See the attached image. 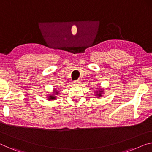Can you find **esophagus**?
<instances>
[{
  "label": "esophagus",
  "instance_id": "esophagus-1",
  "mask_svg": "<svg viewBox=\"0 0 152 152\" xmlns=\"http://www.w3.org/2000/svg\"><path fill=\"white\" fill-rule=\"evenodd\" d=\"M81 83L80 80H76L75 81H74V84H77V85H78V84H80Z\"/></svg>",
  "mask_w": 152,
  "mask_h": 152
}]
</instances>
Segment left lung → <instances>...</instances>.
I'll list each match as a JSON object with an SVG mask.
<instances>
[{"label": "left lung", "instance_id": "left-lung-1", "mask_svg": "<svg viewBox=\"0 0 152 152\" xmlns=\"http://www.w3.org/2000/svg\"><path fill=\"white\" fill-rule=\"evenodd\" d=\"M96 91H95L94 94L95 96L97 98H101V97L103 96V95L104 94V90L102 88H96Z\"/></svg>", "mask_w": 152, "mask_h": 152}]
</instances>
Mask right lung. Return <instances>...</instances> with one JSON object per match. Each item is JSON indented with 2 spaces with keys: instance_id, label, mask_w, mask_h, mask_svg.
Returning <instances> with one entry per match:
<instances>
[{
  "instance_id": "1",
  "label": "right lung",
  "mask_w": 152,
  "mask_h": 152,
  "mask_svg": "<svg viewBox=\"0 0 152 152\" xmlns=\"http://www.w3.org/2000/svg\"><path fill=\"white\" fill-rule=\"evenodd\" d=\"M58 94H59V91H58V90L54 88V90L53 91V92H52V94H48L46 96L47 99L49 101L55 100L56 98H57V96H58Z\"/></svg>"
}]
</instances>
